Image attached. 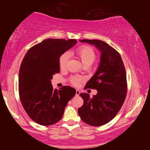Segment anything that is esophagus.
I'll use <instances>...</instances> for the list:
<instances>
[{"label":"esophagus","mask_w":150,"mask_h":150,"mask_svg":"<svg viewBox=\"0 0 150 150\" xmlns=\"http://www.w3.org/2000/svg\"><path fill=\"white\" fill-rule=\"evenodd\" d=\"M80 95V91L79 90H76V96H79Z\"/></svg>","instance_id":"esophagus-1"}]
</instances>
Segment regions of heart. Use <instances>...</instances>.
Segmentation results:
<instances>
[{
    "mask_svg": "<svg viewBox=\"0 0 150 150\" xmlns=\"http://www.w3.org/2000/svg\"><path fill=\"white\" fill-rule=\"evenodd\" d=\"M76 55L81 59V62L84 66L89 67L93 64L96 59V54L95 50L92 47L87 45H83L79 47L75 52ZM69 59V53L65 52L59 58V67L62 69H64L67 67L68 61ZM81 79L79 77H73L71 78V82L73 84L77 85L79 81Z\"/></svg>",
    "mask_w": 150,
    "mask_h": 150,
    "instance_id": "b5f03b06",
    "label": "heart"
}]
</instances>
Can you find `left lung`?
<instances>
[{"mask_svg": "<svg viewBox=\"0 0 150 150\" xmlns=\"http://www.w3.org/2000/svg\"><path fill=\"white\" fill-rule=\"evenodd\" d=\"M80 42L94 45L100 52L97 70L86 84L97 94L91 98L81 93L84 101L78 114L84 122L100 126L115 117L122 106L127 93L126 70L120 55L113 47L98 40H82Z\"/></svg>", "mask_w": 150, "mask_h": 150, "instance_id": "8db88e82", "label": "left lung"}]
</instances>
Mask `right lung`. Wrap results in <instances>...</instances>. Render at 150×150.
<instances>
[{"label":"right lung","mask_w":150,"mask_h":150,"mask_svg":"<svg viewBox=\"0 0 150 150\" xmlns=\"http://www.w3.org/2000/svg\"><path fill=\"white\" fill-rule=\"evenodd\" d=\"M76 40L46 39L30 48L20 65L18 87L22 105L35 122L50 126L59 122L75 95L69 86L54 88L51 80L60 71L59 58L77 44Z\"/></svg>","instance_id":"right-lung-1"}]
</instances>
